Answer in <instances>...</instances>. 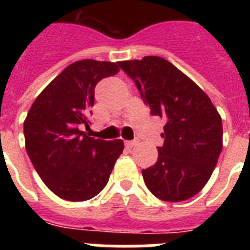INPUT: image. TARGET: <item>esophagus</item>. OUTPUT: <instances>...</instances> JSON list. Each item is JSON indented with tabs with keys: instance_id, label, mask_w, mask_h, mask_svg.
I'll use <instances>...</instances> for the list:
<instances>
[{
	"instance_id": "1",
	"label": "esophagus",
	"mask_w": 250,
	"mask_h": 250,
	"mask_svg": "<svg viewBox=\"0 0 250 250\" xmlns=\"http://www.w3.org/2000/svg\"><path fill=\"white\" fill-rule=\"evenodd\" d=\"M139 143V140H129V141H125V146L127 147V149H132L134 146H136Z\"/></svg>"
}]
</instances>
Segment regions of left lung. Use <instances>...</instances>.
<instances>
[{"label": "left lung", "mask_w": 250, "mask_h": 250, "mask_svg": "<svg viewBox=\"0 0 250 250\" xmlns=\"http://www.w3.org/2000/svg\"><path fill=\"white\" fill-rule=\"evenodd\" d=\"M150 114L167 124L155 165L143 178L156 198L183 202L199 193L215 167L223 147L219 112L207 94L173 63L159 56L120 61Z\"/></svg>", "instance_id": "obj_1"}]
</instances>
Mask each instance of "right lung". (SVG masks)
Instances as JSON below:
<instances>
[{
	"label": "right lung",
	"instance_id": "add662e5",
	"mask_svg": "<svg viewBox=\"0 0 250 250\" xmlns=\"http://www.w3.org/2000/svg\"><path fill=\"white\" fill-rule=\"evenodd\" d=\"M119 62L81 60L68 65L46 86L31 106L25 123L26 150L46 187L61 199L83 202L107 184L123 140L90 138L95 86L119 72Z\"/></svg>",
	"mask_w": 250,
	"mask_h": 250
}]
</instances>
